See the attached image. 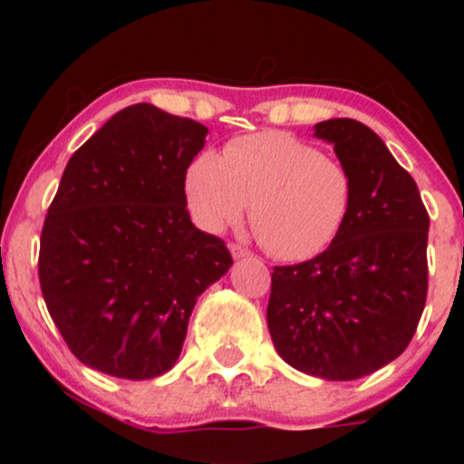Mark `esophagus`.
I'll list each match as a JSON object with an SVG mask.
<instances>
[{"instance_id":"obj_1","label":"esophagus","mask_w":464,"mask_h":464,"mask_svg":"<svg viewBox=\"0 0 464 464\" xmlns=\"http://www.w3.org/2000/svg\"><path fill=\"white\" fill-rule=\"evenodd\" d=\"M231 255H233V259H244V257H248L250 255V250L248 248H244L242 244H231Z\"/></svg>"}]
</instances>
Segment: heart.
<instances>
[{
  "label": "heart",
  "mask_w": 464,
  "mask_h": 464,
  "mask_svg": "<svg viewBox=\"0 0 464 464\" xmlns=\"http://www.w3.org/2000/svg\"><path fill=\"white\" fill-rule=\"evenodd\" d=\"M353 177L310 143L266 130L202 152L185 172L188 207L207 231L242 220L276 259L305 262L334 244L353 205Z\"/></svg>",
  "instance_id": "1"
}]
</instances>
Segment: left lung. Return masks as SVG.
<instances>
[{
    "label": "left lung",
    "instance_id": "left-lung-1",
    "mask_svg": "<svg viewBox=\"0 0 464 464\" xmlns=\"http://www.w3.org/2000/svg\"><path fill=\"white\" fill-rule=\"evenodd\" d=\"M314 130L353 177V205L327 250L275 266L266 318L287 364L349 382L399 358L417 332L428 296L430 216L414 179L369 126L338 117Z\"/></svg>",
    "mask_w": 464,
    "mask_h": 464
}]
</instances>
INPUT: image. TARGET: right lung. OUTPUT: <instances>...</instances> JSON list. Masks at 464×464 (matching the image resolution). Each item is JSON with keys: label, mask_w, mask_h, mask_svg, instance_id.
<instances>
[{"label": "right lung", "mask_w": 464, "mask_h": 464, "mask_svg": "<svg viewBox=\"0 0 464 464\" xmlns=\"http://www.w3.org/2000/svg\"><path fill=\"white\" fill-rule=\"evenodd\" d=\"M207 132L141 102L69 159L41 231L39 281L82 364L121 380L168 372L198 296L231 268L227 244L191 225L185 198Z\"/></svg>", "instance_id": "add662e5"}]
</instances>
